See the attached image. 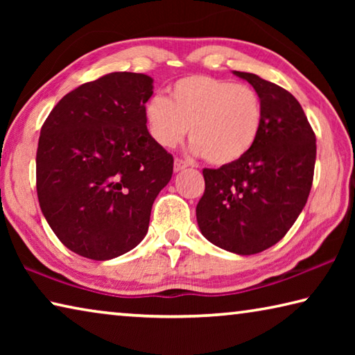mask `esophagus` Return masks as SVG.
I'll return each mask as SVG.
<instances>
[{"label":"esophagus","mask_w":355,"mask_h":355,"mask_svg":"<svg viewBox=\"0 0 355 355\" xmlns=\"http://www.w3.org/2000/svg\"><path fill=\"white\" fill-rule=\"evenodd\" d=\"M189 164L186 163L184 159H180V158H175V163H173V169H175V172H180V171H183V169H186V167H188Z\"/></svg>","instance_id":"34e87169"}]
</instances>
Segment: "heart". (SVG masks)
Segmentation results:
<instances>
[{
	"label": "heart",
	"instance_id": "1",
	"mask_svg": "<svg viewBox=\"0 0 355 355\" xmlns=\"http://www.w3.org/2000/svg\"><path fill=\"white\" fill-rule=\"evenodd\" d=\"M146 120L161 147H177L191 128L194 153L211 164L227 166L254 147L263 125V103L248 84L192 75L172 84L169 98H150Z\"/></svg>",
	"mask_w": 355,
	"mask_h": 355
}]
</instances>
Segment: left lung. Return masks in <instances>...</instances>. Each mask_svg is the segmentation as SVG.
<instances>
[{"label":"left lung","instance_id":"1","mask_svg":"<svg viewBox=\"0 0 355 355\" xmlns=\"http://www.w3.org/2000/svg\"><path fill=\"white\" fill-rule=\"evenodd\" d=\"M233 73L260 95L263 125L244 158L219 169H203L205 192L196 214L209 243L252 255L279 243L307 203L316 137L302 106L284 87L254 73Z\"/></svg>","mask_w":355,"mask_h":355}]
</instances>
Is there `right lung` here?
<instances>
[{
	"instance_id": "obj_1",
	"label": "right lung",
	"mask_w": 355,
	"mask_h": 355,
	"mask_svg": "<svg viewBox=\"0 0 355 355\" xmlns=\"http://www.w3.org/2000/svg\"><path fill=\"white\" fill-rule=\"evenodd\" d=\"M152 94L150 76L114 71L69 92L42 125L40 209L78 255L111 260L147 235L153 202L173 172V156L147 130Z\"/></svg>"
}]
</instances>
